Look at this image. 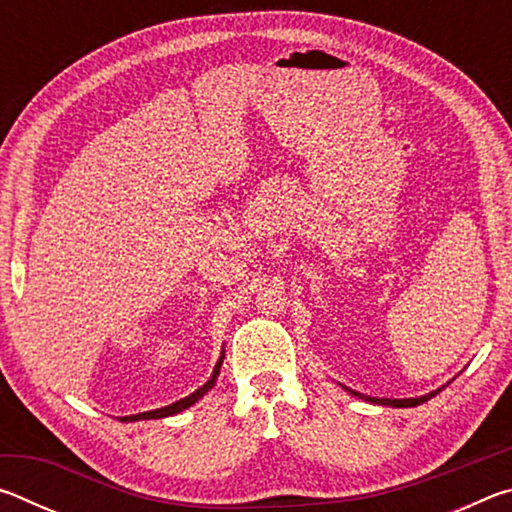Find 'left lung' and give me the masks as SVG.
Instances as JSON below:
<instances>
[{
	"label": "left lung",
	"instance_id": "1",
	"mask_svg": "<svg viewBox=\"0 0 512 512\" xmlns=\"http://www.w3.org/2000/svg\"><path fill=\"white\" fill-rule=\"evenodd\" d=\"M445 388V386H443ZM443 388H438V391H431V393H427V395H422V397H409V400H379V397H370V395H363V393H357V391H352V388H345V391L348 393H352L354 397H359V400H366V402H375V404H381V406H397V409H406V406H418V404H422V402H427V400H431V397H436L440 391H443Z\"/></svg>",
	"mask_w": 512,
	"mask_h": 512
}]
</instances>
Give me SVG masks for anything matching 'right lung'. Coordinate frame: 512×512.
<instances>
[{
	"label": "right lung",
	"mask_w": 512,
	"mask_h": 512,
	"mask_svg": "<svg viewBox=\"0 0 512 512\" xmlns=\"http://www.w3.org/2000/svg\"><path fill=\"white\" fill-rule=\"evenodd\" d=\"M221 363H223V354H221V359L216 361V366H214L212 377L207 379L205 384H203L201 388H198V391H194L192 395H187V397H183V400L173 402V404H169V406H162V409L146 411V413H137V415H126V418H121V422H135V420H158V418H169V415H176V413H180V411L189 409V406H192V404H196L198 400H201V397H203L207 391H210V388L216 384V377H219Z\"/></svg>",
	"instance_id": "add662e5"
}]
</instances>
